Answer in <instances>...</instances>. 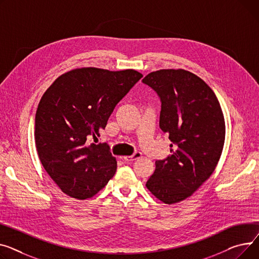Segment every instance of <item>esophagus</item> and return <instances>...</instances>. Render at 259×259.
<instances>
[{"instance_id": "1", "label": "esophagus", "mask_w": 259, "mask_h": 259, "mask_svg": "<svg viewBox=\"0 0 259 259\" xmlns=\"http://www.w3.org/2000/svg\"><path fill=\"white\" fill-rule=\"evenodd\" d=\"M142 157V154L140 153V151H136V153H134L132 156H126L123 158L124 161L126 162H133V161H136L137 159H139Z\"/></svg>"}]
</instances>
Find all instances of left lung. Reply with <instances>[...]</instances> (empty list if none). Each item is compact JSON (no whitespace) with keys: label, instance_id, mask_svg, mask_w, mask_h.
Wrapping results in <instances>:
<instances>
[{"label":"left lung","instance_id":"left-lung-1","mask_svg":"<svg viewBox=\"0 0 259 259\" xmlns=\"http://www.w3.org/2000/svg\"><path fill=\"white\" fill-rule=\"evenodd\" d=\"M161 101L159 126L170 155L156 161L147 189L165 204L190 196L214 171L225 142V120L210 87L185 70H160L142 79Z\"/></svg>","mask_w":259,"mask_h":259}]
</instances>
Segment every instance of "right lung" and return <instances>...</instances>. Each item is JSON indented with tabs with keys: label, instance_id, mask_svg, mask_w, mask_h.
<instances>
[{
	"label": "right lung",
	"instance_id": "obj_1",
	"mask_svg": "<svg viewBox=\"0 0 259 259\" xmlns=\"http://www.w3.org/2000/svg\"><path fill=\"white\" fill-rule=\"evenodd\" d=\"M142 76L135 70L81 68L59 76L46 91L35 115V144L45 170L64 193L85 200L113 178L116 159L108 143L96 141Z\"/></svg>",
	"mask_w": 259,
	"mask_h": 259
}]
</instances>
